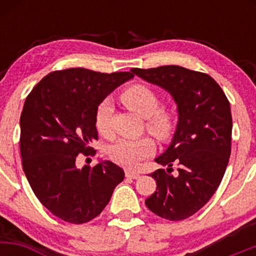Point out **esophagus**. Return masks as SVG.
Wrapping results in <instances>:
<instances>
[{"label":"esophagus","mask_w":256,"mask_h":256,"mask_svg":"<svg viewBox=\"0 0 256 256\" xmlns=\"http://www.w3.org/2000/svg\"><path fill=\"white\" fill-rule=\"evenodd\" d=\"M125 176L128 178L130 179H137L140 178V173H136V172H131V171H126L125 172Z\"/></svg>","instance_id":"obj_1"}]
</instances>
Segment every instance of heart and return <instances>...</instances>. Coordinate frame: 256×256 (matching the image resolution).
<instances>
[{"instance_id": "1", "label": "heart", "mask_w": 256, "mask_h": 256, "mask_svg": "<svg viewBox=\"0 0 256 256\" xmlns=\"http://www.w3.org/2000/svg\"><path fill=\"white\" fill-rule=\"evenodd\" d=\"M122 101L130 110L136 112L143 118H148V128L155 136L165 140L171 134L174 128V118L170 110L158 108L160 98L154 90L143 84H136L122 91ZM113 114V104L110 100H104L95 113V125L104 136H110V119ZM155 144L149 137L124 138L119 140L110 148V158L118 165L134 170L140 166L143 160L154 152Z\"/></svg>"}]
</instances>
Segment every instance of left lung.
Here are the masks:
<instances>
[{"label": "left lung", "instance_id": "obj_1", "mask_svg": "<svg viewBox=\"0 0 256 256\" xmlns=\"http://www.w3.org/2000/svg\"><path fill=\"white\" fill-rule=\"evenodd\" d=\"M131 72L166 90L178 113L171 143L155 158L167 168L150 174L158 186L146 204L164 219H186L210 201L224 177L231 154L230 104L219 84L206 73L174 64ZM173 162L178 164L176 176L170 173Z\"/></svg>", "mask_w": 256, "mask_h": 256}]
</instances>
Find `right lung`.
<instances>
[{
    "label": "right lung",
    "mask_w": 256,
    "mask_h": 256,
    "mask_svg": "<svg viewBox=\"0 0 256 256\" xmlns=\"http://www.w3.org/2000/svg\"><path fill=\"white\" fill-rule=\"evenodd\" d=\"M132 78L131 72L68 68L46 74L26 98L20 116L22 168L40 204L58 218L90 222L124 180L122 168L108 160L78 168L77 155L89 154L98 140L96 108Z\"/></svg>",
    "instance_id": "1"
}]
</instances>
